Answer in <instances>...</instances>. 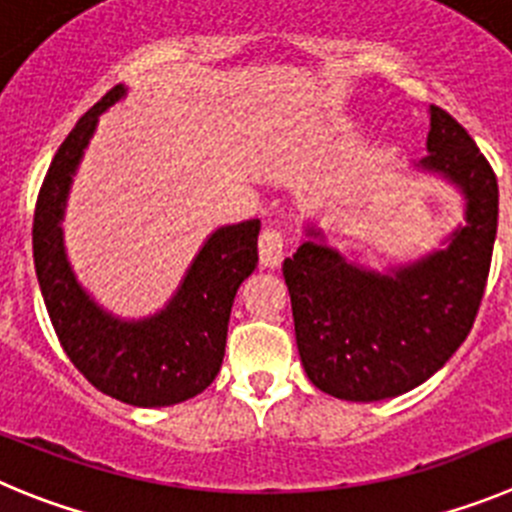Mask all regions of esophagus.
I'll return each mask as SVG.
<instances>
[{
	"label": "esophagus",
	"instance_id": "obj_1",
	"mask_svg": "<svg viewBox=\"0 0 512 512\" xmlns=\"http://www.w3.org/2000/svg\"><path fill=\"white\" fill-rule=\"evenodd\" d=\"M257 247H260L262 267H270V270H275V267L283 262L285 239H283V232H278V229H265V232L260 234V242H257Z\"/></svg>",
	"mask_w": 512,
	"mask_h": 512
}]
</instances>
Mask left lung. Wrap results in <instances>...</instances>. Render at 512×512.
Here are the masks:
<instances>
[{
    "mask_svg": "<svg viewBox=\"0 0 512 512\" xmlns=\"http://www.w3.org/2000/svg\"><path fill=\"white\" fill-rule=\"evenodd\" d=\"M428 117V155L413 170L457 188L464 209L439 250L375 270L347 260L308 222L283 262L303 370L339 400L372 403L418 388L467 339L485 293L497 178L457 119L439 107Z\"/></svg>",
    "mask_w": 512,
    "mask_h": 512,
    "instance_id": "1",
    "label": "left lung"
}]
</instances>
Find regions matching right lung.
Masks as SVG:
<instances>
[{"mask_svg": "<svg viewBox=\"0 0 512 512\" xmlns=\"http://www.w3.org/2000/svg\"><path fill=\"white\" fill-rule=\"evenodd\" d=\"M124 96L127 86H114L58 147L35 206L32 257L58 342L78 372L122 403L163 408L204 393L219 375L234 296L257 267L260 219L214 229L160 311L122 319L96 303L73 273L63 219L99 117Z\"/></svg>", "mask_w": 512, "mask_h": 512, "instance_id": "add662e5", "label": "right lung"}]
</instances>
